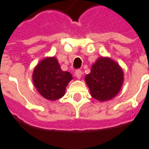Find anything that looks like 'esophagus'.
Returning <instances> with one entry per match:
<instances>
[{"mask_svg": "<svg viewBox=\"0 0 149 149\" xmlns=\"http://www.w3.org/2000/svg\"><path fill=\"white\" fill-rule=\"evenodd\" d=\"M75 76L77 77V79H81V77H82V72L81 70H75V73H74Z\"/></svg>", "mask_w": 149, "mask_h": 149, "instance_id": "34e87169", "label": "esophagus"}]
</instances>
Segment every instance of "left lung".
I'll use <instances>...</instances> for the list:
<instances>
[{"label": "left lung", "mask_w": 149, "mask_h": 149, "mask_svg": "<svg viewBox=\"0 0 149 149\" xmlns=\"http://www.w3.org/2000/svg\"><path fill=\"white\" fill-rule=\"evenodd\" d=\"M85 81L91 96L100 102L113 98L119 93L124 81L121 67L107 57H100L86 74Z\"/></svg>", "instance_id": "1"}]
</instances>
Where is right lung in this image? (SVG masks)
Masks as SVG:
<instances>
[{"instance_id":"1","label":"right lung","mask_w":149,"mask_h":149,"mask_svg":"<svg viewBox=\"0 0 149 149\" xmlns=\"http://www.w3.org/2000/svg\"><path fill=\"white\" fill-rule=\"evenodd\" d=\"M73 77L68 71H63L57 58H43L35 67L32 74L34 86L41 96L50 101L61 98Z\"/></svg>"}]
</instances>
